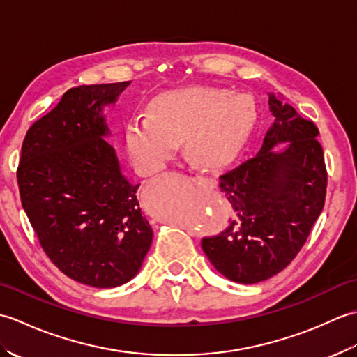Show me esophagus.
<instances>
[{"label": "esophagus", "mask_w": 357, "mask_h": 357, "mask_svg": "<svg viewBox=\"0 0 357 357\" xmlns=\"http://www.w3.org/2000/svg\"><path fill=\"white\" fill-rule=\"evenodd\" d=\"M196 181H199V183H211L210 178H204V176H196Z\"/></svg>", "instance_id": "34e87169"}]
</instances>
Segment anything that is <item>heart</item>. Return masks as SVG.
Listing matches in <instances>:
<instances>
[{
    "label": "heart",
    "instance_id": "b5f03b06",
    "mask_svg": "<svg viewBox=\"0 0 357 357\" xmlns=\"http://www.w3.org/2000/svg\"><path fill=\"white\" fill-rule=\"evenodd\" d=\"M259 109L250 93L190 86L170 90L150 104V113L135 116L126 128V144L139 173L161 172L176 155L179 141L192 161L207 170L230 165L245 149Z\"/></svg>",
    "mask_w": 357,
    "mask_h": 357
}]
</instances>
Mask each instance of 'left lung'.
Wrapping results in <instances>:
<instances>
[{
    "mask_svg": "<svg viewBox=\"0 0 357 357\" xmlns=\"http://www.w3.org/2000/svg\"><path fill=\"white\" fill-rule=\"evenodd\" d=\"M275 123L255 158L219 178L234 219L201 245L213 267L239 284H257L282 271L305 244L327 192L317 127L290 104L268 96ZM286 142L282 151L275 149Z\"/></svg>",
    "mask_w": 357,
    "mask_h": 357,
    "instance_id": "left-lung-1",
    "label": "left lung"
}]
</instances>
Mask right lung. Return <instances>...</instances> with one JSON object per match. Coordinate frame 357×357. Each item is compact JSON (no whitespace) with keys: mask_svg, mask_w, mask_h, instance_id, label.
Returning a JSON list of instances; mask_svg holds the SVG:
<instances>
[{"mask_svg":"<svg viewBox=\"0 0 357 357\" xmlns=\"http://www.w3.org/2000/svg\"><path fill=\"white\" fill-rule=\"evenodd\" d=\"M130 81L73 87L29 128L17 178L43 250L66 276L96 288L133 279L153 239L123 172L104 107Z\"/></svg>","mask_w":357,"mask_h":357,"instance_id":"1","label":"right lung"}]
</instances>
